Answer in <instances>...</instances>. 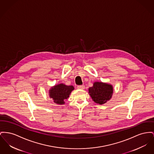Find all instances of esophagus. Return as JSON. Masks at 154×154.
Listing matches in <instances>:
<instances>
[{
    "label": "esophagus",
    "instance_id": "1",
    "mask_svg": "<svg viewBox=\"0 0 154 154\" xmlns=\"http://www.w3.org/2000/svg\"><path fill=\"white\" fill-rule=\"evenodd\" d=\"M77 88L80 89V90H84L85 88V86L84 85H79V86H77Z\"/></svg>",
    "mask_w": 154,
    "mask_h": 154
}]
</instances>
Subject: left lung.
Returning a JSON list of instances; mask_svg holds the SVG:
<instances>
[{
  "label": "left lung",
  "instance_id": "8db88e82",
  "mask_svg": "<svg viewBox=\"0 0 154 154\" xmlns=\"http://www.w3.org/2000/svg\"><path fill=\"white\" fill-rule=\"evenodd\" d=\"M113 93L112 85L103 82H94L93 86L88 88V94L95 103L102 105L111 99Z\"/></svg>",
  "mask_w": 154,
  "mask_h": 154
}]
</instances>
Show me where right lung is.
<instances>
[{
    "mask_svg": "<svg viewBox=\"0 0 154 154\" xmlns=\"http://www.w3.org/2000/svg\"><path fill=\"white\" fill-rule=\"evenodd\" d=\"M74 90L72 85H66L63 83L58 84L51 87L49 90V96L52 98L54 103L57 105H64L71 92Z\"/></svg>",
    "mask_w": 154,
    "mask_h": 154,
    "instance_id": "add662e5",
    "label": "right lung"
}]
</instances>
